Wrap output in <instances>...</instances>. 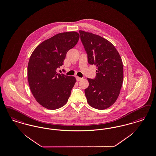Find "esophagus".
I'll list each match as a JSON object with an SVG mask.
<instances>
[{"instance_id": "1", "label": "esophagus", "mask_w": 156, "mask_h": 156, "mask_svg": "<svg viewBox=\"0 0 156 156\" xmlns=\"http://www.w3.org/2000/svg\"><path fill=\"white\" fill-rule=\"evenodd\" d=\"M76 80L77 81H81L82 80V78H80L79 76H76Z\"/></svg>"}]
</instances>
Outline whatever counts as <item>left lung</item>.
<instances>
[{"instance_id": "obj_1", "label": "left lung", "mask_w": 156, "mask_h": 156, "mask_svg": "<svg viewBox=\"0 0 156 156\" xmlns=\"http://www.w3.org/2000/svg\"><path fill=\"white\" fill-rule=\"evenodd\" d=\"M81 41L90 64L96 66L94 79L87 78L89 87L85 89L88 104L104 110L117 100L123 83V64L114 46L107 39L92 33L79 31Z\"/></svg>"}]
</instances>
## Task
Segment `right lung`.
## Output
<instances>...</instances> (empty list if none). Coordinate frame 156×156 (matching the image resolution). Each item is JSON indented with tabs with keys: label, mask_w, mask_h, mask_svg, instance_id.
Listing matches in <instances>:
<instances>
[{
	"label": "right lung",
	"mask_w": 156,
	"mask_h": 156,
	"mask_svg": "<svg viewBox=\"0 0 156 156\" xmlns=\"http://www.w3.org/2000/svg\"><path fill=\"white\" fill-rule=\"evenodd\" d=\"M76 32L58 34L38 45L28 64V80L32 94L37 102L49 110H55L67 102L76 79L57 73L66 54L77 44Z\"/></svg>",
	"instance_id": "add662e5"
}]
</instances>
